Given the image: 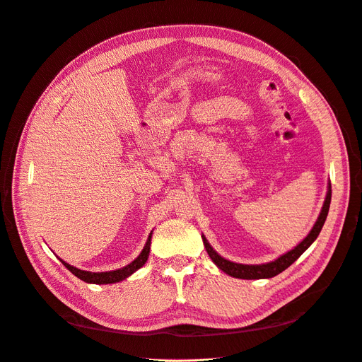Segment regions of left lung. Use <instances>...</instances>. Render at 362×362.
I'll return each mask as SVG.
<instances>
[{
  "label": "left lung",
  "instance_id": "8db88e82",
  "mask_svg": "<svg viewBox=\"0 0 362 362\" xmlns=\"http://www.w3.org/2000/svg\"><path fill=\"white\" fill-rule=\"evenodd\" d=\"M331 194H332V190H331V181H329V185H327L326 199H325L323 208H322V211H320V216H319V218H317V222L314 223L310 234L306 235L302 240V242L298 246H296L294 249L287 252V254L281 255L275 261L266 262V264H238V262L228 261L223 257L218 255L217 252L210 246V243L206 242V238L202 235L204 246H205V249L208 252V255H210V258L213 259L214 264L221 270H223L226 275H229V276L240 278V279H264V278L276 276V275H279L281 272H284L287 267H290L293 262L298 259L303 254V252L314 243V240L319 237L322 228L325 225L326 217H327V211H329Z\"/></svg>",
  "mask_w": 362,
  "mask_h": 362
}]
</instances>
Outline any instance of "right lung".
Segmentation results:
<instances>
[{"instance_id": "obj_1", "label": "right lung", "mask_w": 362, "mask_h": 362, "mask_svg": "<svg viewBox=\"0 0 362 362\" xmlns=\"http://www.w3.org/2000/svg\"><path fill=\"white\" fill-rule=\"evenodd\" d=\"M151 237H152V233L149 234V237L146 240V245H145L144 250L140 252V255L133 262H129L128 266H125L122 269H117V270L98 272V273L86 272V270H80V269H76V267L68 264V262H64L63 259H60V261L63 262V266L72 273V275H75L76 278H80L84 282H89V284H115V282H119V281H124L129 275H133V273L136 270H139L141 266H145V262L148 261V257H149Z\"/></svg>"}]
</instances>
